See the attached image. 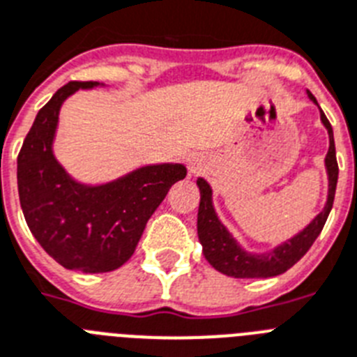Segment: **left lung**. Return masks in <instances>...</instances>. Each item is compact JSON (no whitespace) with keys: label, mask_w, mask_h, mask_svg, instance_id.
I'll use <instances>...</instances> for the list:
<instances>
[{"label":"left lung","mask_w":357,"mask_h":357,"mask_svg":"<svg viewBox=\"0 0 357 357\" xmlns=\"http://www.w3.org/2000/svg\"><path fill=\"white\" fill-rule=\"evenodd\" d=\"M308 97L317 104L315 97L308 91ZM321 121L328 130L330 146L324 165L328 172V199L326 205L314 222L306 229H303L294 238L280 244L273 251L264 255H251L236 244V240L229 234L227 229L222 225L213 207V190L208 187L205 179H198L199 187V208H198V238L204 245V255L207 262L220 273L234 277V279H268V277H277V275L288 271L294 264L303 259L306 251L312 248L315 238L323 231L326 218H328L332 205H334L335 185H337V159H335V144L334 132L328 119L321 112Z\"/></svg>","instance_id":"left-lung-1"}]
</instances>
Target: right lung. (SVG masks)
Returning a JSON list of instances; mask_svg holds the SVG:
<instances>
[{"label":"right lung","instance_id":"add662e5","mask_svg":"<svg viewBox=\"0 0 357 357\" xmlns=\"http://www.w3.org/2000/svg\"><path fill=\"white\" fill-rule=\"evenodd\" d=\"M93 86L68 82L38 112L18 153V192L25 222L49 257L75 271L106 273L132 257L153 211L187 169L150 165L98 187L69 178L53 155L58 112L77 89Z\"/></svg>","mask_w":357,"mask_h":357}]
</instances>
